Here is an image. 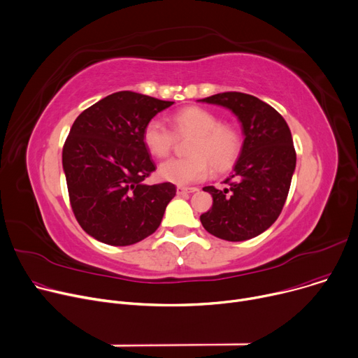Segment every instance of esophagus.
Listing matches in <instances>:
<instances>
[{
  "instance_id": "34e87169",
  "label": "esophagus",
  "mask_w": 358,
  "mask_h": 358,
  "mask_svg": "<svg viewBox=\"0 0 358 358\" xmlns=\"http://www.w3.org/2000/svg\"><path fill=\"white\" fill-rule=\"evenodd\" d=\"M196 191H198L196 187H185V186H178V189H176L178 195H185V194H194V192H196Z\"/></svg>"
}]
</instances>
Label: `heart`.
<instances>
[{
    "instance_id": "b5f03b06",
    "label": "heart",
    "mask_w": 358,
    "mask_h": 358,
    "mask_svg": "<svg viewBox=\"0 0 358 358\" xmlns=\"http://www.w3.org/2000/svg\"><path fill=\"white\" fill-rule=\"evenodd\" d=\"M171 131L160 120L152 118L143 129V143L152 156L164 157L175 144V134H195L189 144L187 157H173L159 166V176L175 185H192L205 180L211 173L225 172L237 160L241 152V136L231 124L201 107H186L171 118Z\"/></svg>"
}]
</instances>
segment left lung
<instances>
[{
  "label": "left lung",
  "instance_id": "8db88e82",
  "mask_svg": "<svg viewBox=\"0 0 358 358\" xmlns=\"http://www.w3.org/2000/svg\"><path fill=\"white\" fill-rule=\"evenodd\" d=\"M233 111L241 122L244 141L228 186H205L213 206L201 215L209 234L227 241H244L278 220L286 202L296 152L285 118L268 103L243 92H222L199 99Z\"/></svg>",
  "mask_w": 358,
  "mask_h": 358
}]
</instances>
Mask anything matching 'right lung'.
Returning a JSON list of instances; mask_svg holds the SVG:
<instances>
[{
	"label": "right lung",
	"mask_w": 358,
	"mask_h": 358,
	"mask_svg": "<svg viewBox=\"0 0 358 358\" xmlns=\"http://www.w3.org/2000/svg\"><path fill=\"white\" fill-rule=\"evenodd\" d=\"M172 103L120 91L75 120L62 163L75 218L95 240L131 245L159 228L176 186L144 182L156 166L144 147L143 129Z\"/></svg>",
	"instance_id": "1"
}]
</instances>
